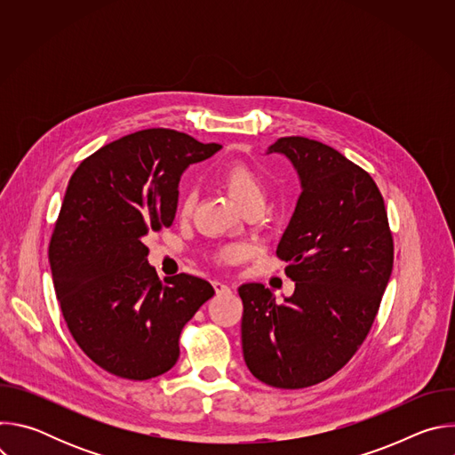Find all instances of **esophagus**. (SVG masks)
I'll list each match as a JSON object with an SVG mask.
<instances>
[{
    "label": "esophagus",
    "instance_id": "esophagus-1",
    "mask_svg": "<svg viewBox=\"0 0 455 455\" xmlns=\"http://www.w3.org/2000/svg\"><path fill=\"white\" fill-rule=\"evenodd\" d=\"M212 284H214V288H216L218 293H228V291H230V286L225 284L223 281H214Z\"/></svg>",
    "mask_w": 455,
    "mask_h": 455
}]
</instances>
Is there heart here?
<instances>
[{"label": "heart", "mask_w": 455, "mask_h": 455, "mask_svg": "<svg viewBox=\"0 0 455 455\" xmlns=\"http://www.w3.org/2000/svg\"><path fill=\"white\" fill-rule=\"evenodd\" d=\"M218 181L228 192V196L241 211L251 205L263 207L267 187L261 174H259L250 164L241 160L227 164L225 167L220 169ZM192 209H194V196L190 190H187L181 194V198L178 202V214L181 218H188L192 214ZM241 255H243V248L235 244L225 246L218 251V259H221L225 263H235Z\"/></svg>", "instance_id": "obj_1"}]
</instances>
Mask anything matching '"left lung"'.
I'll use <instances>...</instances> for the list:
<instances>
[{
    "label": "left lung",
    "mask_w": 455,
    "mask_h": 455,
    "mask_svg": "<svg viewBox=\"0 0 455 455\" xmlns=\"http://www.w3.org/2000/svg\"><path fill=\"white\" fill-rule=\"evenodd\" d=\"M270 153L286 155L302 183L277 246L295 291L277 302L263 284L237 290L243 356L263 383L304 388L339 372L367 339L395 241L378 185L342 153L306 137H283Z\"/></svg>",
    "instance_id": "left-lung-1"
}]
</instances>
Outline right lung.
Listing matches in <instances>:
<instances>
[{
    "label": "right lung",
    "instance_id": "add662e5",
    "mask_svg": "<svg viewBox=\"0 0 455 455\" xmlns=\"http://www.w3.org/2000/svg\"><path fill=\"white\" fill-rule=\"evenodd\" d=\"M220 149L151 127L100 148L70 178L48 246L53 288L77 346L118 378L167 372L183 326L214 295L188 274L162 283L144 241L172 225L187 165Z\"/></svg>",
    "mask_w": 455,
    "mask_h": 455
}]
</instances>
